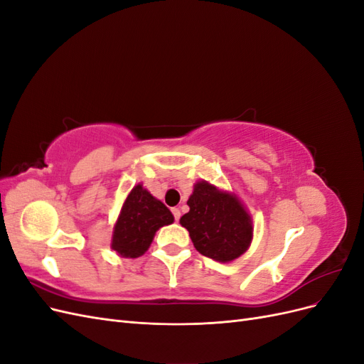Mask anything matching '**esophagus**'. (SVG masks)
<instances>
[{
  "instance_id": "esophagus-1",
  "label": "esophagus",
  "mask_w": 364,
  "mask_h": 364,
  "mask_svg": "<svg viewBox=\"0 0 364 364\" xmlns=\"http://www.w3.org/2000/svg\"><path fill=\"white\" fill-rule=\"evenodd\" d=\"M171 213H173V215H174L176 220L181 218V209H179V208H171Z\"/></svg>"
}]
</instances>
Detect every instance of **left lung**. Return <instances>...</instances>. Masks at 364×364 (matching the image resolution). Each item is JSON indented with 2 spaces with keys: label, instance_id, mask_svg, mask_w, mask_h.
<instances>
[{
  "label": "left lung",
  "instance_id": "8db88e82",
  "mask_svg": "<svg viewBox=\"0 0 364 364\" xmlns=\"http://www.w3.org/2000/svg\"><path fill=\"white\" fill-rule=\"evenodd\" d=\"M186 203L190 211L181 217V225L202 255L230 262L249 249L253 238L252 215L235 193L199 181Z\"/></svg>",
  "mask_w": 364,
  "mask_h": 364
}]
</instances>
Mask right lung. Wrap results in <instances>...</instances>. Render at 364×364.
Instances as JSON below:
<instances>
[{
  "label": "right lung",
  "mask_w": 364,
  "mask_h": 364,
  "mask_svg": "<svg viewBox=\"0 0 364 364\" xmlns=\"http://www.w3.org/2000/svg\"><path fill=\"white\" fill-rule=\"evenodd\" d=\"M173 222L170 209L138 183L121 206L112 230L111 249L118 257L138 258L150 247L156 230Z\"/></svg>",
  "instance_id": "add662e5"
}]
</instances>
